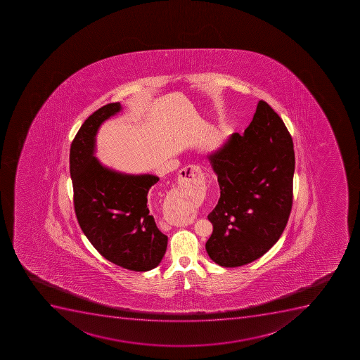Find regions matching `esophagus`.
<instances>
[{
    "label": "esophagus",
    "mask_w": 360,
    "mask_h": 360,
    "mask_svg": "<svg viewBox=\"0 0 360 360\" xmlns=\"http://www.w3.org/2000/svg\"><path fill=\"white\" fill-rule=\"evenodd\" d=\"M203 178H202L201 169L198 166H187V167L182 168L180 173H179V184L182 187L189 188V187H198L202 185ZM194 222V219H184L181 222L176 223V226H187Z\"/></svg>",
    "instance_id": "esophagus-1"
}]
</instances>
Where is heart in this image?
Wrapping results in <instances>:
<instances>
[{
	"instance_id": "heart-1",
	"label": "heart",
	"mask_w": 360,
	"mask_h": 360,
	"mask_svg": "<svg viewBox=\"0 0 360 360\" xmlns=\"http://www.w3.org/2000/svg\"><path fill=\"white\" fill-rule=\"evenodd\" d=\"M191 209H192V208H191V207H189V208H188V207H186L185 212H181V214H180V215H179V217L176 219H185L186 217H187V216H188L189 210H191Z\"/></svg>"
}]
</instances>
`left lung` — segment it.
<instances>
[{
	"label": "left lung",
	"mask_w": 360,
	"mask_h": 360,
	"mask_svg": "<svg viewBox=\"0 0 360 360\" xmlns=\"http://www.w3.org/2000/svg\"><path fill=\"white\" fill-rule=\"evenodd\" d=\"M221 198L208 215L212 233L205 250L223 267H238L265 255L283 235L292 203L295 155L279 115L258 102L253 120L207 155Z\"/></svg>",
	"instance_id": "obj_1"
}]
</instances>
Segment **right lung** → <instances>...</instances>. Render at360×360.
I'll use <instances>...</instances> for the list:
<instances>
[{"label":"right lung","mask_w":360,"mask_h":360,"mask_svg":"<svg viewBox=\"0 0 360 360\" xmlns=\"http://www.w3.org/2000/svg\"><path fill=\"white\" fill-rule=\"evenodd\" d=\"M122 110L120 102L95 111L81 125L70 151L77 222L100 255L123 269L146 272L160 264L167 236L155 224L148 198L159 181L153 174H128L96 157V135L103 122Z\"/></svg>","instance_id":"1"}]
</instances>
